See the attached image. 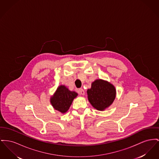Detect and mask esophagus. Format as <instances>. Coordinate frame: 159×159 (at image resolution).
Returning <instances> with one entry per match:
<instances>
[{
	"instance_id": "1",
	"label": "esophagus",
	"mask_w": 159,
	"mask_h": 159,
	"mask_svg": "<svg viewBox=\"0 0 159 159\" xmlns=\"http://www.w3.org/2000/svg\"><path fill=\"white\" fill-rule=\"evenodd\" d=\"M79 94H80V95H84V90L82 89V88H80L79 89Z\"/></svg>"
}]
</instances>
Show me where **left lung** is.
Segmentation results:
<instances>
[{
  "label": "left lung",
  "instance_id": "left-lung-1",
  "mask_svg": "<svg viewBox=\"0 0 159 159\" xmlns=\"http://www.w3.org/2000/svg\"><path fill=\"white\" fill-rule=\"evenodd\" d=\"M89 103L98 111H104L113 102L116 97L115 86L107 81L97 79L87 90Z\"/></svg>",
  "mask_w": 159,
  "mask_h": 159
}]
</instances>
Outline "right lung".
<instances>
[{
	"label": "right lung",
	"instance_id": "right-lung-1",
	"mask_svg": "<svg viewBox=\"0 0 159 159\" xmlns=\"http://www.w3.org/2000/svg\"><path fill=\"white\" fill-rule=\"evenodd\" d=\"M77 93L70 91L66 86L60 85L51 97L50 103L55 109L64 113L68 111Z\"/></svg>",
	"mask_w": 159,
	"mask_h": 159
}]
</instances>
